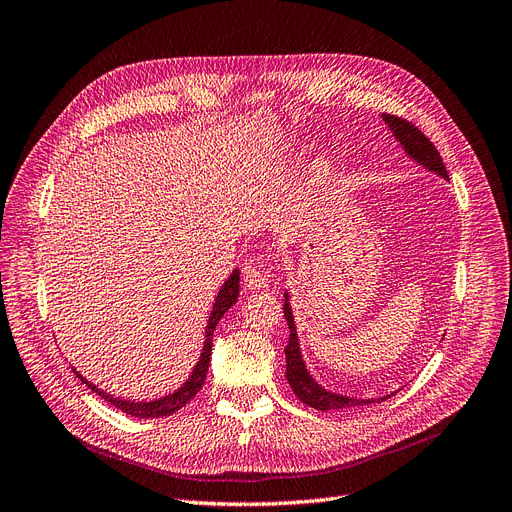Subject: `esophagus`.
I'll return each instance as SVG.
<instances>
[{
    "mask_svg": "<svg viewBox=\"0 0 512 512\" xmlns=\"http://www.w3.org/2000/svg\"><path fill=\"white\" fill-rule=\"evenodd\" d=\"M270 274L263 272L257 263H249V266L244 268V285L249 289H266L270 287Z\"/></svg>",
    "mask_w": 512,
    "mask_h": 512,
    "instance_id": "obj_1",
    "label": "esophagus"
}]
</instances>
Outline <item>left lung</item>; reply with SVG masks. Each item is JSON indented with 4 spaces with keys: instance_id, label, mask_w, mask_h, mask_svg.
Listing matches in <instances>:
<instances>
[{
    "instance_id": "1",
    "label": "left lung",
    "mask_w": 512,
    "mask_h": 512,
    "mask_svg": "<svg viewBox=\"0 0 512 512\" xmlns=\"http://www.w3.org/2000/svg\"><path fill=\"white\" fill-rule=\"evenodd\" d=\"M382 118L390 126V130L394 132V137L401 141V145L405 147V151L413 160H418L428 170H434V173L441 175L443 179H449L447 168L441 160V154L437 151V147L432 145V141L424 135V132L418 126L411 124L405 118L390 116V113H382ZM282 310H285V318H287L289 329H291L289 344L285 348V354H287V382H289V386H291V390H293L297 399L304 405H308L312 409H318V411L348 409V407H361V405L375 403L373 399H348V396L327 392L323 386H318L310 377L304 361H301L299 342H297V333H295V325H293V312H291V306H289V299L285 301ZM386 399H388V396H384V399H377V403L386 401Z\"/></svg>"
}]
</instances>
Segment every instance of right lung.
I'll return each instance as SVG.
<instances>
[{
	"label": "right lung",
	"mask_w": 512,
	"mask_h": 512,
	"mask_svg": "<svg viewBox=\"0 0 512 512\" xmlns=\"http://www.w3.org/2000/svg\"><path fill=\"white\" fill-rule=\"evenodd\" d=\"M238 293H240V272L236 270L230 278H227L225 285L221 287L219 295H217V301H215V308H213V314L211 318H208V327H206V342H204V350H202V356L200 361L192 373V377L185 382V386L181 390H177L175 394L170 396H164V399H158V401H151V403H130V401H122V399H113V396L101 392L99 388H94L92 384H88L84 377L82 382L97 392L99 396H103V399L107 403H111L116 409L132 415V418H162V415H173L175 411H179L181 407H185L189 401L194 399V396L200 392L204 380H206V371H208V363H211V348H213V333H215V327L221 320V316L230 310L236 299H238ZM80 377V375H78Z\"/></svg>",
	"instance_id": "right-lung-1"
}]
</instances>
